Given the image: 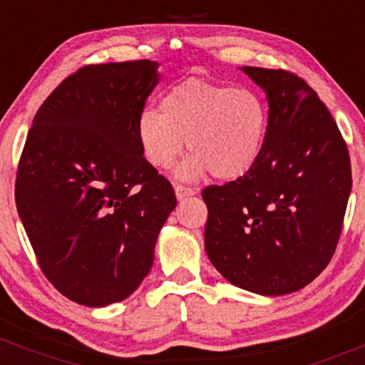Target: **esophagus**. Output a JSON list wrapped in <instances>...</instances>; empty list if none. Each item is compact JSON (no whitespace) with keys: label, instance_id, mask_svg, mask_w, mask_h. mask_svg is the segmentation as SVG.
I'll list each match as a JSON object with an SVG mask.
<instances>
[{"label":"esophagus","instance_id":"obj_1","mask_svg":"<svg viewBox=\"0 0 365 365\" xmlns=\"http://www.w3.org/2000/svg\"><path fill=\"white\" fill-rule=\"evenodd\" d=\"M175 194H177V199L182 200L185 199V197H190V195H195V190L190 187H185V185H180V183H175Z\"/></svg>","mask_w":365,"mask_h":365}]
</instances>
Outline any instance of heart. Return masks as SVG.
Segmentation results:
<instances>
[{
    "mask_svg": "<svg viewBox=\"0 0 365 365\" xmlns=\"http://www.w3.org/2000/svg\"><path fill=\"white\" fill-rule=\"evenodd\" d=\"M267 132L266 104L257 92L190 77L166 92L159 111L144 110L137 120V140L145 161L168 170L182 150L192 156L178 170L194 180L209 171L216 180L249 173Z\"/></svg>",
    "mask_w": 365,
    "mask_h": 365,
    "instance_id": "1",
    "label": "heart"
}]
</instances>
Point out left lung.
<instances>
[{
    "mask_svg": "<svg viewBox=\"0 0 365 365\" xmlns=\"http://www.w3.org/2000/svg\"><path fill=\"white\" fill-rule=\"evenodd\" d=\"M266 92L262 150L244 177L202 190L204 244L238 288L284 295L328 266L351 190L346 142L316 91L287 70L244 66Z\"/></svg>",
    "mask_w": 365,
    "mask_h": 365,
    "instance_id": "1",
    "label": "left lung"
}]
</instances>
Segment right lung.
I'll list each match as a JSON object with an SVG mask.
<instances>
[{"mask_svg": "<svg viewBox=\"0 0 365 365\" xmlns=\"http://www.w3.org/2000/svg\"><path fill=\"white\" fill-rule=\"evenodd\" d=\"M156 68L135 60L68 75L37 110L20 156L16 211L41 271L87 307L137 290L177 206L171 183L137 140Z\"/></svg>", "mask_w": 365, "mask_h": 365, "instance_id": "add662e5", "label": "right lung"}]
</instances>
